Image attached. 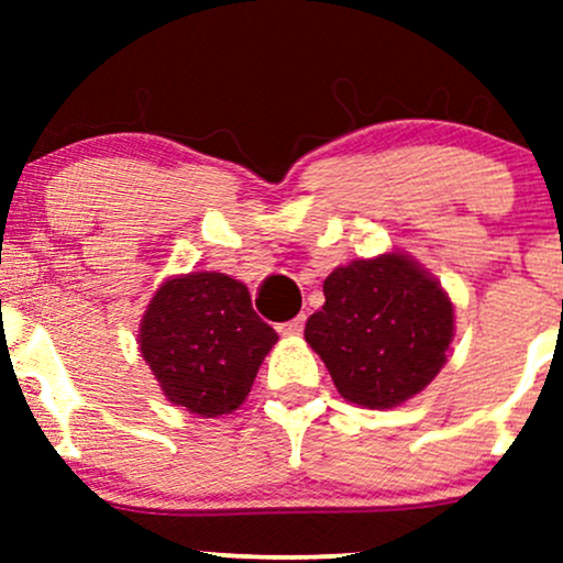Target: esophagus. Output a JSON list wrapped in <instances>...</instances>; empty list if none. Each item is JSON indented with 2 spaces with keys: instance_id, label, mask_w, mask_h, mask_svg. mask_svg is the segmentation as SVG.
Instances as JSON below:
<instances>
[{
  "instance_id": "esophagus-1",
  "label": "esophagus",
  "mask_w": 563,
  "mask_h": 563,
  "mask_svg": "<svg viewBox=\"0 0 563 563\" xmlns=\"http://www.w3.org/2000/svg\"><path fill=\"white\" fill-rule=\"evenodd\" d=\"M303 331V314H299V318L288 320V322H280L277 325V333L280 335H299Z\"/></svg>"
}]
</instances>
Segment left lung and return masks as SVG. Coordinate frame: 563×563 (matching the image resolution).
Listing matches in <instances>:
<instances>
[{
    "label": "left lung",
    "instance_id": "8db88e82",
    "mask_svg": "<svg viewBox=\"0 0 563 563\" xmlns=\"http://www.w3.org/2000/svg\"><path fill=\"white\" fill-rule=\"evenodd\" d=\"M322 294L303 339L346 402L391 410L448 363L455 307L442 283L402 251L335 267Z\"/></svg>",
    "mask_w": 563,
    "mask_h": 563
}]
</instances>
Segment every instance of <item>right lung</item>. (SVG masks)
I'll use <instances>...</instances> for the list:
<instances>
[{
  "instance_id": "right-lung-1",
  "label": "right lung",
  "mask_w": 563,
  "mask_h": 563,
  "mask_svg": "<svg viewBox=\"0 0 563 563\" xmlns=\"http://www.w3.org/2000/svg\"><path fill=\"white\" fill-rule=\"evenodd\" d=\"M140 354L172 405L200 418L238 410L277 333L251 294L224 273H187L161 283L137 333Z\"/></svg>"
}]
</instances>
